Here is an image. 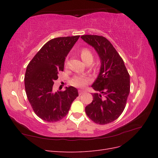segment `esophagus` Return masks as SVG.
<instances>
[{
  "label": "esophagus",
  "instance_id": "obj_1",
  "mask_svg": "<svg viewBox=\"0 0 158 158\" xmlns=\"http://www.w3.org/2000/svg\"><path fill=\"white\" fill-rule=\"evenodd\" d=\"M84 93H85V91L83 90V89H79V90H78V94H79L80 95L83 94H84Z\"/></svg>",
  "mask_w": 158,
  "mask_h": 158
}]
</instances>
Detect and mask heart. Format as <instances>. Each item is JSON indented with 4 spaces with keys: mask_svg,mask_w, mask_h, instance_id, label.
Here are the masks:
<instances>
[{
    "mask_svg": "<svg viewBox=\"0 0 158 158\" xmlns=\"http://www.w3.org/2000/svg\"><path fill=\"white\" fill-rule=\"evenodd\" d=\"M80 56L85 63L90 61L92 62L94 59L92 52L88 47H84V48L81 49ZM91 80H92V79L89 76L78 74L74 76L73 79L71 80L70 83L75 87L84 88L91 82Z\"/></svg>",
    "mask_w": 158,
    "mask_h": 158,
    "instance_id": "b5f03b06",
    "label": "heart"
}]
</instances>
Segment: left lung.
<instances>
[{
  "mask_svg": "<svg viewBox=\"0 0 158 158\" xmlns=\"http://www.w3.org/2000/svg\"><path fill=\"white\" fill-rule=\"evenodd\" d=\"M82 39L94 47L101 59V69L92 88L99 93L85 108L88 117L99 125L115 121L125 108L130 93V75L121 56L106 37L84 35Z\"/></svg>",
  "mask_w": 158,
  "mask_h": 158,
  "instance_id": "1",
  "label": "left lung"
}]
</instances>
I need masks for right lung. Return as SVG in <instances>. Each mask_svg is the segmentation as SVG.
Masks as SVG:
<instances>
[{"mask_svg":"<svg viewBox=\"0 0 158 158\" xmlns=\"http://www.w3.org/2000/svg\"><path fill=\"white\" fill-rule=\"evenodd\" d=\"M80 35L60 37L49 40L28 64L24 77L27 97L33 111L42 120L55 123L68 114L71 104L78 96L76 88L54 92V82L64 70L66 55Z\"/></svg>","mask_w":158,"mask_h":158,"instance_id":"obj_1","label":"right lung"}]
</instances>
